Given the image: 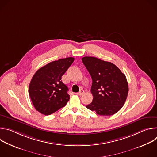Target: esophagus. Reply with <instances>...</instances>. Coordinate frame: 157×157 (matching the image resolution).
Masks as SVG:
<instances>
[{
    "instance_id": "esophagus-1",
    "label": "esophagus",
    "mask_w": 157,
    "mask_h": 157,
    "mask_svg": "<svg viewBox=\"0 0 157 157\" xmlns=\"http://www.w3.org/2000/svg\"><path fill=\"white\" fill-rule=\"evenodd\" d=\"M84 93V91L83 90V89H81V90L79 91V93H77L76 94L78 95V96H82Z\"/></svg>"
}]
</instances>
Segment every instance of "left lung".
<instances>
[{"label": "left lung", "instance_id": "8db88e82", "mask_svg": "<svg viewBox=\"0 0 157 157\" xmlns=\"http://www.w3.org/2000/svg\"><path fill=\"white\" fill-rule=\"evenodd\" d=\"M82 61L90 74L93 102L86 107L100 116H112L124 105L128 92L126 77L110 62L85 56Z\"/></svg>", "mask_w": 157, "mask_h": 157}]
</instances>
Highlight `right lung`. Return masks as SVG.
<instances>
[{"mask_svg": "<svg viewBox=\"0 0 157 157\" xmlns=\"http://www.w3.org/2000/svg\"><path fill=\"white\" fill-rule=\"evenodd\" d=\"M74 59L69 57L52 61L41 67L33 76L29 93L35 109L41 114L50 115L69 101L68 88L62 82L61 77Z\"/></svg>", "mask_w": 157, "mask_h": 157, "instance_id": "1", "label": "right lung"}]
</instances>
